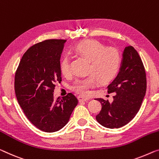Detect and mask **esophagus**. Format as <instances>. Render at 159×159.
<instances>
[{"label": "esophagus", "mask_w": 159, "mask_h": 159, "mask_svg": "<svg viewBox=\"0 0 159 159\" xmlns=\"http://www.w3.org/2000/svg\"><path fill=\"white\" fill-rule=\"evenodd\" d=\"M78 99H79L80 102H86L87 100H89V98H88V97H84V96H79L78 97Z\"/></svg>", "instance_id": "obj_1"}]
</instances>
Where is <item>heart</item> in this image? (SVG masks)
<instances>
[{"mask_svg": "<svg viewBox=\"0 0 159 159\" xmlns=\"http://www.w3.org/2000/svg\"><path fill=\"white\" fill-rule=\"evenodd\" d=\"M77 54L90 60L87 77L78 78L72 85V89L77 93L87 94L89 89L99 82H105L111 80L118 71L121 63V55L115 48H105L103 44L95 40H87L80 43L74 49ZM60 70L63 75L70 72V60L65 55L60 61Z\"/></svg>", "mask_w": 159, "mask_h": 159, "instance_id": "b5f03b06", "label": "heart"}]
</instances>
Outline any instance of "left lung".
<instances>
[{"label":"left lung","instance_id":"obj_1","mask_svg":"<svg viewBox=\"0 0 159 159\" xmlns=\"http://www.w3.org/2000/svg\"><path fill=\"white\" fill-rule=\"evenodd\" d=\"M107 89L109 93H116L114 100L109 102L103 98L96 99L102 106L96 119L104 127H121L138 113L146 91L144 67L132 46L129 45L124 50L119 71Z\"/></svg>","mask_w":159,"mask_h":159}]
</instances>
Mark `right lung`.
<instances>
[{
	"mask_svg": "<svg viewBox=\"0 0 159 159\" xmlns=\"http://www.w3.org/2000/svg\"><path fill=\"white\" fill-rule=\"evenodd\" d=\"M65 40L35 44L22 57L15 75V92L22 109L34 126L55 132L68 123L78 100L69 93L54 99L56 82L62 80L60 58Z\"/></svg>",
	"mask_w": 159,
	"mask_h": 159,
	"instance_id": "add662e5",
	"label": "right lung"
}]
</instances>
